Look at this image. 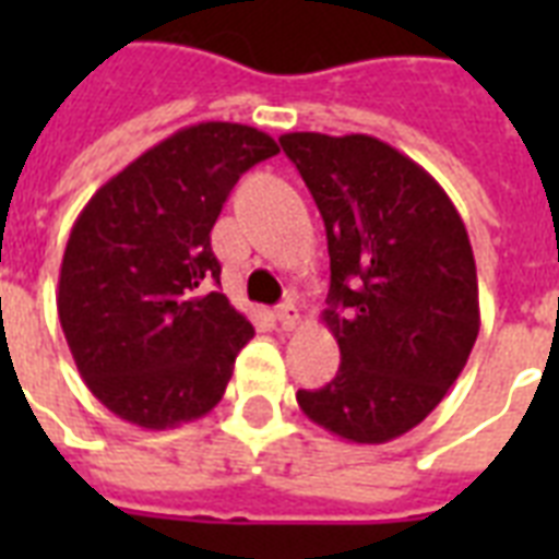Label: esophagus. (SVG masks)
<instances>
[{
	"label": "esophagus",
	"instance_id": "1",
	"mask_svg": "<svg viewBox=\"0 0 559 559\" xmlns=\"http://www.w3.org/2000/svg\"><path fill=\"white\" fill-rule=\"evenodd\" d=\"M275 319H278V324L281 328H284V331H293V328H296L298 324V310H296V305H281L278 310H275Z\"/></svg>",
	"mask_w": 559,
	"mask_h": 559
}]
</instances>
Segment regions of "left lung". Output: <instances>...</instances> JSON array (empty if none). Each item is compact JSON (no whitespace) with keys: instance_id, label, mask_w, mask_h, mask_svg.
Here are the masks:
<instances>
[{"instance_id":"obj_1","label":"left lung","mask_w":559,"mask_h":559,"mask_svg":"<svg viewBox=\"0 0 559 559\" xmlns=\"http://www.w3.org/2000/svg\"><path fill=\"white\" fill-rule=\"evenodd\" d=\"M328 231L324 324L340 371L298 391L313 424L354 443L415 429L467 366L478 336V281L464 219L417 162L373 135L278 139Z\"/></svg>"}]
</instances>
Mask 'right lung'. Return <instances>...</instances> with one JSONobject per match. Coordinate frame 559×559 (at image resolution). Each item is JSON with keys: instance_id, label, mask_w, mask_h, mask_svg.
Returning a JSON list of instances; mask_svg holds the SVG:
<instances>
[{"instance_id": "add662e5", "label": "right lung", "mask_w": 559, "mask_h": 559, "mask_svg": "<svg viewBox=\"0 0 559 559\" xmlns=\"http://www.w3.org/2000/svg\"><path fill=\"white\" fill-rule=\"evenodd\" d=\"M278 153L246 124L179 130L95 191L66 243L57 316L90 391L142 429L217 406L254 328L211 284V228L237 179Z\"/></svg>"}]
</instances>
